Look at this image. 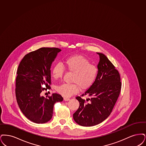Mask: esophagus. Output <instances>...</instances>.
Segmentation results:
<instances>
[{
    "mask_svg": "<svg viewBox=\"0 0 146 146\" xmlns=\"http://www.w3.org/2000/svg\"><path fill=\"white\" fill-rule=\"evenodd\" d=\"M64 101H69V100H70V99L68 98H64Z\"/></svg>",
    "mask_w": 146,
    "mask_h": 146,
    "instance_id": "1",
    "label": "esophagus"
}]
</instances>
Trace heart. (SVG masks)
Wrapping results in <instances>:
<instances>
[{
	"instance_id": "b5f03b06",
	"label": "heart",
	"mask_w": 146,
	"mask_h": 146,
	"mask_svg": "<svg viewBox=\"0 0 146 146\" xmlns=\"http://www.w3.org/2000/svg\"><path fill=\"white\" fill-rule=\"evenodd\" d=\"M64 67L72 73L71 84H63L58 87V92L64 97H70L77 93L80 89H86L94 83L98 74L96 66L87 58L82 56H74L66 59L64 62ZM64 68L60 63L56 64L52 71L53 77L61 79L63 76Z\"/></svg>"
}]
</instances>
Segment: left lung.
<instances>
[{"label": "left lung", "instance_id": "obj_1", "mask_svg": "<svg viewBox=\"0 0 146 146\" xmlns=\"http://www.w3.org/2000/svg\"><path fill=\"white\" fill-rule=\"evenodd\" d=\"M98 64V74L94 82L82 95L89 96L86 99L80 96L78 110L73 114L74 121L83 127L96 125L110 115L121 92L120 75L108 57L102 53Z\"/></svg>", "mask_w": 146, "mask_h": 146}]
</instances>
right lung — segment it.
<instances>
[{"label": "right lung", "instance_id": "1", "mask_svg": "<svg viewBox=\"0 0 146 146\" xmlns=\"http://www.w3.org/2000/svg\"><path fill=\"white\" fill-rule=\"evenodd\" d=\"M61 51L54 47H42L26 54L19 63L16 80V100L22 113L34 123L50 121L54 104L63 100L57 93L48 98L41 95L44 89H51L48 84H51V65Z\"/></svg>", "mask_w": 146, "mask_h": 146}]
</instances>
